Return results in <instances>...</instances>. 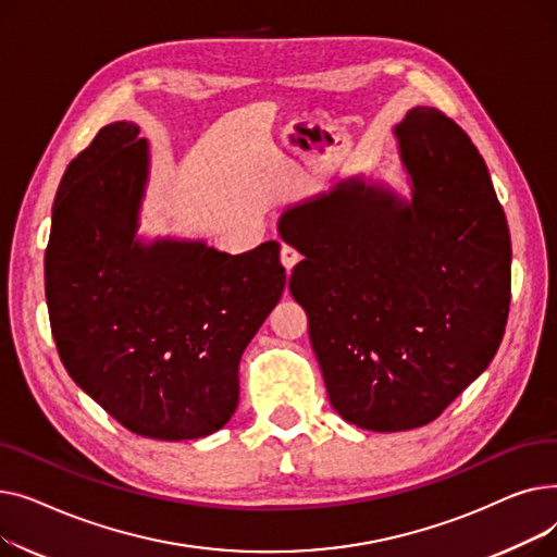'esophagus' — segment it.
Returning <instances> with one entry per match:
<instances>
[{
  "instance_id": "34e87169",
  "label": "esophagus",
  "mask_w": 557,
  "mask_h": 557,
  "mask_svg": "<svg viewBox=\"0 0 557 557\" xmlns=\"http://www.w3.org/2000/svg\"><path fill=\"white\" fill-rule=\"evenodd\" d=\"M280 259H282V263H284V269L290 271V269H294L296 263L300 261V252H298L294 246L282 244V248H280Z\"/></svg>"
}]
</instances>
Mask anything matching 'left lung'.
Listing matches in <instances>:
<instances>
[{"label":"left lung","instance_id":"left-lung-1","mask_svg":"<svg viewBox=\"0 0 557 557\" xmlns=\"http://www.w3.org/2000/svg\"><path fill=\"white\" fill-rule=\"evenodd\" d=\"M411 202L361 178L280 219L305 259L288 288L336 413L370 431L433 422L490 366L510 309V234L472 139L435 108L395 128Z\"/></svg>","mask_w":557,"mask_h":557}]
</instances>
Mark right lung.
Returning <instances> with one entry per match:
<instances>
[{
  "mask_svg": "<svg viewBox=\"0 0 557 557\" xmlns=\"http://www.w3.org/2000/svg\"><path fill=\"white\" fill-rule=\"evenodd\" d=\"M114 122L67 166L53 200L45 296L74 382L137 435L194 441L239 404V361L280 302V244L242 255L135 239L149 149Z\"/></svg>",
  "mask_w": 557,
  "mask_h": 557,
  "instance_id": "obj_1",
  "label": "right lung"
}]
</instances>
